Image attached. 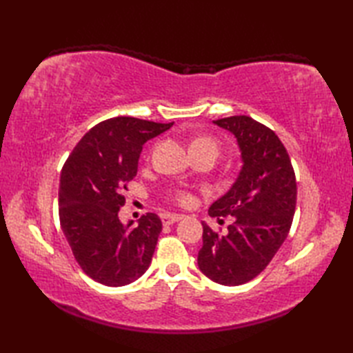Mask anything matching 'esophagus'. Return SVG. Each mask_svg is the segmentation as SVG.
I'll list each match as a JSON object with an SVG mask.
<instances>
[{"label":"esophagus","instance_id":"1","mask_svg":"<svg viewBox=\"0 0 353 353\" xmlns=\"http://www.w3.org/2000/svg\"><path fill=\"white\" fill-rule=\"evenodd\" d=\"M183 215L181 214H163L162 215V223L163 224H172V223H177L179 220H182Z\"/></svg>","mask_w":353,"mask_h":353}]
</instances>
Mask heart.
Instances as JSON below:
<instances>
[{
  "mask_svg": "<svg viewBox=\"0 0 353 353\" xmlns=\"http://www.w3.org/2000/svg\"><path fill=\"white\" fill-rule=\"evenodd\" d=\"M192 145H212V147L216 148L215 141H212L211 138H197V139H194L192 141ZM176 200L181 201V203H190L191 196H190L188 192H185V191H179V192H176Z\"/></svg>",
  "mask_w": 353,
  "mask_h": 353,
  "instance_id": "b5f03b06",
  "label": "heart"
}]
</instances>
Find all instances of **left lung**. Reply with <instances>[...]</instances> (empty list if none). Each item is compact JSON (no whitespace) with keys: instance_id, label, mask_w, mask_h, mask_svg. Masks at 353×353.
Returning a JSON list of instances; mask_svg holds the SVG:
<instances>
[{"instance_id":"8db88e82","label":"left lung","mask_w":353,"mask_h":353,"mask_svg":"<svg viewBox=\"0 0 353 353\" xmlns=\"http://www.w3.org/2000/svg\"><path fill=\"white\" fill-rule=\"evenodd\" d=\"M230 132L241 153V170L226 194L209 208L211 216H234L226 235L205 221L197 264L209 279L235 287L252 281L288 236L296 211L294 170L277 134L245 115L214 121Z\"/></svg>"}]
</instances>
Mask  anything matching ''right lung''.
I'll return each instance as SVG.
<instances>
[{"label":"right lung","mask_w":353,"mask_h":353,"mask_svg":"<svg viewBox=\"0 0 353 353\" xmlns=\"http://www.w3.org/2000/svg\"><path fill=\"white\" fill-rule=\"evenodd\" d=\"M162 124L115 117L94 125L65 162L59 186V219L81 270L108 287L132 283L147 272L162 230L156 214L138 226L119 221L123 191L137 176L142 145L168 130Z\"/></svg>","instance_id":"1"}]
</instances>
